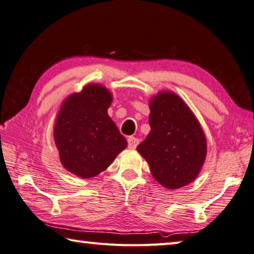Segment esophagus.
Returning <instances> with one entry per match:
<instances>
[{
	"label": "esophagus",
	"instance_id": "34e87169",
	"mask_svg": "<svg viewBox=\"0 0 254 254\" xmlns=\"http://www.w3.org/2000/svg\"><path fill=\"white\" fill-rule=\"evenodd\" d=\"M139 139H136V137H134V136H130L127 139V146H128V149H135V147L137 146V144H139Z\"/></svg>",
	"mask_w": 254,
	"mask_h": 254
}]
</instances>
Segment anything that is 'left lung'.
<instances>
[{
	"label": "left lung",
	"instance_id": "1",
	"mask_svg": "<svg viewBox=\"0 0 254 254\" xmlns=\"http://www.w3.org/2000/svg\"><path fill=\"white\" fill-rule=\"evenodd\" d=\"M150 111L151 131L136 149L164 188L173 190L187 186L204 163V132L190 108L170 91L151 99Z\"/></svg>",
	"mask_w": 254,
	"mask_h": 254
}]
</instances>
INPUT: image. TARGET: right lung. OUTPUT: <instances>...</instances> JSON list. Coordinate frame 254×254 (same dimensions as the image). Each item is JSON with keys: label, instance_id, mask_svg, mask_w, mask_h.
<instances>
[{"label": "right lung", "instance_id": "add662e5", "mask_svg": "<svg viewBox=\"0 0 254 254\" xmlns=\"http://www.w3.org/2000/svg\"><path fill=\"white\" fill-rule=\"evenodd\" d=\"M112 94L100 84H89L64 101L54 126V141L64 168L83 179L110 167L127 142L108 109Z\"/></svg>", "mask_w": 254, "mask_h": 254}]
</instances>
